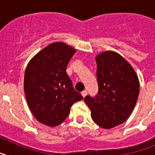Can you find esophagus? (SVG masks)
I'll list each match as a JSON object with an SVG mask.
<instances>
[{"mask_svg": "<svg viewBox=\"0 0 155 155\" xmlns=\"http://www.w3.org/2000/svg\"><path fill=\"white\" fill-rule=\"evenodd\" d=\"M81 94H82V96H83L84 98V97H85L86 95H87V91H85V90H84V91H83L81 92Z\"/></svg>", "mask_w": 155, "mask_h": 155, "instance_id": "esophagus-1", "label": "esophagus"}]
</instances>
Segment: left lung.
Masks as SVG:
<instances>
[{
    "instance_id": "8db88e82",
    "label": "left lung",
    "mask_w": 155,
    "mask_h": 155,
    "mask_svg": "<svg viewBox=\"0 0 155 155\" xmlns=\"http://www.w3.org/2000/svg\"><path fill=\"white\" fill-rule=\"evenodd\" d=\"M95 61L98 92L93 98L87 95L84 102L93 121L102 128L111 129L130 116L139 95V79L130 63L116 52H102Z\"/></svg>"
}]
</instances>
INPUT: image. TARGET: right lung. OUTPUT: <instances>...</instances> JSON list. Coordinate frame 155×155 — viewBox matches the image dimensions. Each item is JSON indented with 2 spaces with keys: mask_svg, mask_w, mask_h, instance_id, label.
Segmentation results:
<instances>
[{
  "mask_svg": "<svg viewBox=\"0 0 155 155\" xmlns=\"http://www.w3.org/2000/svg\"><path fill=\"white\" fill-rule=\"evenodd\" d=\"M76 50L64 42L48 45L30 60L24 77V91L31 113L39 123L57 127L83 99L66 72Z\"/></svg>",
  "mask_w": 155,
  "mask_h": 155,
  "instance_id": "1",
  "label": "right lung"
}]
</instances>
